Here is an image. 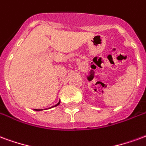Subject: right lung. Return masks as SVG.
<instances>
[{
    "mask_svg": "<svg viewBox=\"0 0 146 146\" xmlns=\"http://www.w3.org/2000/svg\"><path fill=\"white\" fill-rule=\"evenodd\" d=\"M60 101H59V102H58V103H57V104H56L55 106H54V107H57V106H58V105L60 104ZM34 110H36V111H40V110H42V109H34Z\"/></svg>",
    "mask_w": 146,
    "mask_h": 146,
    "instance_id": "obj_1",
    "label": "right lung"
}]
</instances>
